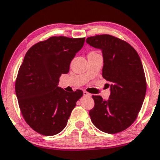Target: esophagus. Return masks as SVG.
I'll return each mask as SVG.
<instances>
[{"label": "esophagus", "instance_id": "obj_1", "mask_svg": "<svg viewBox=\"0 0 160 160\" xmlns=\"http://www.w3.org/2000/svg\"><path fill=\"white\" fill-rule=\"evenodd\" d=\"M83 95H85V96H91V95H90V93H89V92H88L87 91H83Z\"/></svg>", "mask_w": 160, "mask_h": 160}]
</instances>
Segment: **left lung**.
Wrapping results in <instances>:
<instances>
[{"label":"left lung","instance_id":"1","mask_svg":"<svg viewBox=\"0 0 160 160\" xmlns=\"http://www.w3.org/2000/svg\"><path fill=\"white\" fill-rule=\"evenodd\" d=\"M86 42L102 50V75L111 82L108 101L92 95L95 106L89 112L90 118L102 132L119 133L134 122L144 100L147 82L142 61L133 47L113 36L90 37Z\"/></svg>","mask_w":160,"mask_h":160}]
</instances>
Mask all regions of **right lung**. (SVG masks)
Returning a JSON list of instances; mask_svg holds the SVG:
<instances>
[{"instance_id":"1","label":"right lung","mask_w":160,"mask_h":160,"mask_svg":"<svg viewBox=\"0 0 160 160\" xmlns=\"http://www.w3.org/2000/svg\"><path fill=\"white\" fill-rule=\"evenodd\" d=\"M85 38L52 37L28 50L15 83L18 106L27 124L40 134L62 132L83 92H67L57 86L62 74L83 47Z\"/></svg>"}]
</instances>
